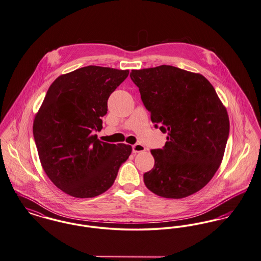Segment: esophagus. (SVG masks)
I'll return each mask as SVG.
<instances>
[{"label": "esophagus", "mask_w": 261, "mask_h": 261, "mask_svg": "<svg viewBox=\"0 0 261 261\" xmlns=\"http://www.w3.org/2000/svg\"><path fill=\"white\" fill-rule=\"evenodd\" d=\"M145 150H146L145 147L141 144H135V145L132 146V152L133 153H141V152H144Z\"/></svg>", "instance_id": "34e87169"}]
</instances>
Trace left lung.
I'll list each match as a JSON object with an SVG mask.
<instances>
[{
    "label": "left lung",
    "mask_w": 261,
    "mask_h": 261,
    "mask_svg": "<svg viewBox=\"0 0 261 261\" xmlns=\"http://www.w3.org/2000/svg\"><path fill=\"white\" fill-rule=\"evenodd\" d=\"M130 77L154 128L168 133L163 149L151 151L154 166L144 173L145 185L174 199L199 191L219 169L230 133L213 86L200 74L168 65L132 70Z\"/></svg>",
    "instance_id": "8db88e82"
}]
</instances>
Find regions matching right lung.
Masks as SVG:
<instances>
[{
    "instance_id": "right-lung-1",
    "label": "right lung",
    "mask_w": 261,
    "mask_h": 261,
    "mask_svg": "<svg viewBox=\"0 0 261 261\" xmlns=\"http://www.w3.org/2000/svg\"><path fill=\"white\" fill-rule=\"evenodd\" d=\"M128 70L87 66L57 77L33 122V137L44 171L65 193L89 198L106 192L132 148L108 144L102 129L109 95Z\"/></svg>"
}]
</instances>
